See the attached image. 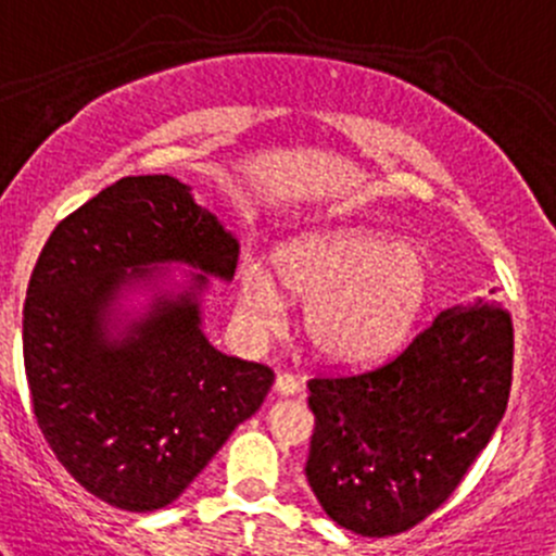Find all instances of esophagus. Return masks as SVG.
Masks as SVG:
<instances>
[{"label":"esophagus","mask_w":556,"mask_h":556,"mask_svg":"<svg viewBox=\"0 0 556 556\" xmlns=\"http://www.w3.org/2000/svg\"><path fill=\"white\" fill-rule=\"evenodd\" d=\"M274 388H277V393H282V396H295V393H301V380L295 375L282 371V375H277Z\"/></svg>","instance_id":"esophagus-1"}]
</instances>
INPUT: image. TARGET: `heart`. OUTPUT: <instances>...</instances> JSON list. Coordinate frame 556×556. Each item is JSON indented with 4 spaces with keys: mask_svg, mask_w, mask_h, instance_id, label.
Masks as SVG:
<instances>
[{
    "mask_svg": "<svg viewBox=\"0 0 556 556\" xmlns=\"http://www.w3.org/2000/svg\"><path fill=\"white\" fill-rule=\"evenodd\" d=\"M274 274L290 299L306 301L304 333L317 358L350 369L377 364L404 342L432 285L418 247L369 228L315 230L285 241L274 250ZM278 289L261 263H241L239 315L252 333L282 323Z\"/></svg>",
    "mask_w": 556,
    "mask_h": 556,
    "instance_id": "heart-1",
    "label": "heart"
}]
</instances>
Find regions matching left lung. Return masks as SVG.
<instances>
[{"label": "left lung", "instance_id": "1", "mask_svg": "<svg viewBox=\"0 0 556 556\" xmlns=\"http://www.w3.org/2000/svg\"><path fill=\"white\" fill-rule=\"evenodd\" d=\"M510 380L514 323L494 299L440 312L375 369L312 377L306 481L317 503L358 535L407 532L486 448Z\"/></svg>", "mask_w": 556, "mask_h": 556}]
</instances>
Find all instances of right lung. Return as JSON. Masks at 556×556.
<instances>
[{"label":"right lung","mask_w":556,"mask_h":556,"mask_svg":"<svg viewBox=\"0 0 556 556\" xmlns=\"http://www.w3.org/2000/svg\"><path fill=\"white\" fill-rule=\"evenodd\" d=\"M160 262L202 274L118 329L121 290ZM236 263L239 241L174 176L118 179L42 247L24 304L31 409L64 470L102 503L170 505L266 399L274 371L201 331L206 277L233 279Z\"/></svg>","instance_id":"add662e5"}]
</instances>
